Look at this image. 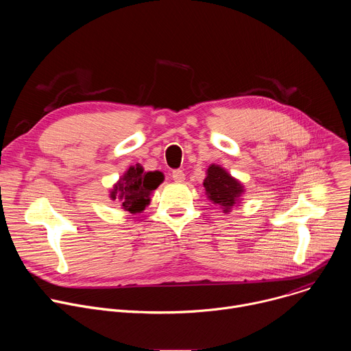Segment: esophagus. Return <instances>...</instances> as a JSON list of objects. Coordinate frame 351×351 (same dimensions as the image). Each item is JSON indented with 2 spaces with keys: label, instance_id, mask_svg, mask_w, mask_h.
I'll return each mask as SVG.
<instances>
[{
  "label": "esophagus",
  "instance_id": "obj_1",
  "mask_svg": "<svg viewBox=\"0 0 351 351\" xmlns=\"http://www.w3.org/2000/svg\"><path fill=\"white\" fill-rule=\"evenodd\" d=\"M172 179H173L175 182H183V180H184V173H183V171L175 169V171L172 172Z\"/></svg>",
  "mask_w": 351,
  "mask_h": 351
}]
</instances>
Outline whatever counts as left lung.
<instances>
[{"instance_id": "obj_1", "label": "left lung", "mask_w": 351, "mask_h": 351, "mask_svg": "<svg viewBox=\"0 0 351 351\" xmlns=\"http://www.w3.org/2000/svg\"><path fill=\"white\" fill-rule=\"evenodd\" d=\"M204 187L210 202L222 208L223 213H230V208L239 202L244 193L243 184L234 179L219 165H211L207 169Z\"/></svg>"}]
</instances>
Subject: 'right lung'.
Instances as JSON below:
<instances>
[{"label":"right lung","instance_id":"right-lung-1","mask_svg":"<svg viewBox=\"0 0 351 351\" xmlns=\"http://www.w3.org/2000/svg\"><path fill=\"white\" fill-rule=\"evenodd\" d=\"M164 182V175L158 171L144 172L140 164L130 167L118 180L111 191V198H118L125 211L130 214L141 213L149 204V194Z\"/></svg>","mask_w":351,"mask_h":351}]
</instances>
